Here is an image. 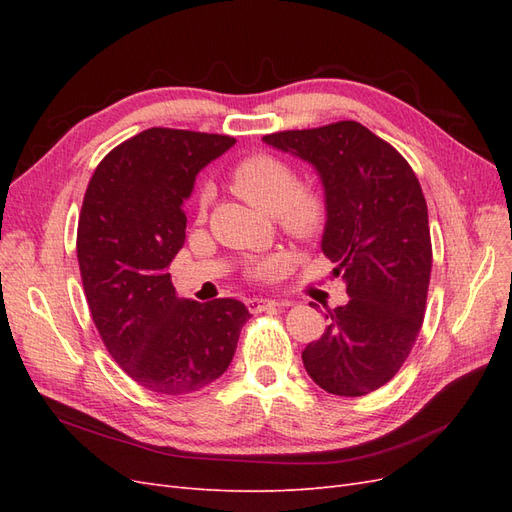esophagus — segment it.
<instances>
[{
	"label": "esophagus",
	"instance_id": "obj_1",
	"mask_svg": "<svg viewBox=\"0 0 512 512\" xmlns=\"http://www.w3.org/2000/svg\"><path fill=\"white\" fill-rule=\"evenodd\" d=\"M284 303L275 301V299H250L247 301V307H250V312H262V309L267 307H282Z\"/></svg>",
	"mask_w": 512,
	"mask_h": 512
}]
</instances>
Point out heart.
Segmentation results:
<instances>
[{
  "instance_id": "obj_1",
  "label": "heart",
  "mask_w": 512,
  "mask_h": 512,
  "mask_svg": "<svg viewBox=\"0 0 512 512\" xmlns=\"http://www.w3.org/2000/svg\"><path fill=\"white\" fill-rule=\"evenodd\" d=\"M235 188L260 207L277 215L280 224L297 237H309L320 228L324 203L314 190L299 188L294 170L273 156H252L232 170ZM280 267V258H269L258 267V275L269 277Z\"/></svg>"
}]
</instances>
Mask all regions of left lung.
Segmentation results:
<instances>
[{"label": "left lung", "mask_w": 512, "mask_h": 512, "mask_svg": "<svg viewBox=\"0 0 512 512\" xmlns=\"http://www.w3.org/2000/svg\"><path fill=\"white\" fill-rule=\"evenodd\" d=\"M262 143L316 170L327 211L320 250L350 297L324 314L327 329L301 352L307 376L331 395H367L397 374L423 324L431 241L421 183L356 121L267 134Z\"/></svg>", "instance_id": "left-lung-1"}]
</instances>
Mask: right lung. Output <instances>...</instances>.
Wrapping results in <instances>:
<instances>
[{
	"label": "right lung",
	"instance_id": "right-lung-1",
	"mask_svg": "<svg viewBox=\"0 0 512 512\" xmlns=\"http://www.w3.org/2000/svg\"><path fill=\"white\" fill-rule=\"evenodd\" d=\"M235 143L151 128L108 153L87 185L76 256L91 318L113 359L147 391L185 395L218 380L252 316L237 299L179 297L168 273L198 173Z\"/></svg>",
	"mask_w": 512,
	"mask_h": 512
}]
</instances>
